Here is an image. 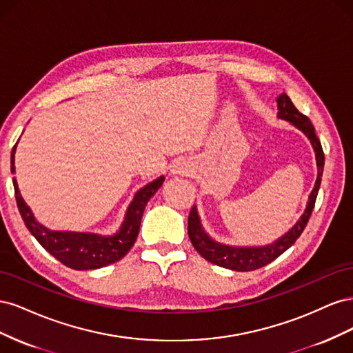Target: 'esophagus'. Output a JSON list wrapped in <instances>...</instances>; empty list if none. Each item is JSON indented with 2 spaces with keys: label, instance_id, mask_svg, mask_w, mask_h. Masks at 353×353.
I'll return each mask as SVG.
<instances>
[{
  "label": "esophagus",
  "instance_id": "34e87169",
  "mask_svg": "<svg viewBox=\"0 0 353 353\" xmlns=\"http://www.w3.org/2000/svg\"><path fill=\"white\" fill-rule=\"evenodd\" d=\"M191 172V166L185 160H181V162L174 163L172 169H170V174L175 176H183V175H188Z\"/></svg>",
  "mask_w": 353,
  "mask_h": 353
}]
</instances>
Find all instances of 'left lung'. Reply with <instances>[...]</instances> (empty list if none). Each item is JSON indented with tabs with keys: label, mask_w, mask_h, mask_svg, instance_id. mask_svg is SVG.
<instances>
[{
	"label": "left lung",
	"mask_w": 353,
	"mask_h": 353,
	"mask_svg": "<svg viewBox=\"0 0 353 353\" xmlns=\"http://www.w3.org/2000/svg\"><path fill=\"white\" fill-rule=\"evenodd\" d=\"M276 105H279V113L276 117H280L283 121H287L296 126L299 131H302L309 141L312 144V148L315 152V160H316V169L318 175L315 185L309 194L306 208L302 213V216L296 221L294 225L284 232L281 237L274 240L270 244L263 245H231L223 244L216 240H213L209 234L205 231L201 225V221L197 212V206H193L188 216V236L191 240V244L194 245V249L210 263H215L222 268L239 271V272H248L262 268V266L271 263L283 254L288 248H292L294 241L301 237L303 232L306 223L311 218V213L315 206V200L319 185H321V176L324 170V152L321 143H319L318 137L315 134V128L307 119L305 114L299 112L292 100L288 99L285 92L280 94V97H276Z\"/></svg>",
	"instance_id": "obj_1"
}]
</instances>
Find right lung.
I'll return each mask as SVG.
<instances>
[{
  "label": "right lung",
  "instance_id": "obj_1",
  "mask_svg": "<svg viewBox=\"0 0 353 353\" xmlns=\"http://www.w3.org/2000/svg\"><path fill=\"white\" fill-rule=\"evenodd\" d=\"M16 145L13 147L12 152V174L16 172ZM163 181L165 176L162 175L137 191L130 206L126 209L125 218L119 230L112 234V236H103V234L97 232L68 230L59 231L47 228L37 221L34 212L25 203L22 194H20L16 178H13V185L19 212L32 236L38 240L42 248L50 254L54 256L63 265L77 271H85L103 268V266L121 261L131 250L137 240L138 231H140L143 212L147 203L156 194V191L162 187Z\"/></svg>",
  "mask_w": 353,
  "mask_h": 353
}]
</instances>
